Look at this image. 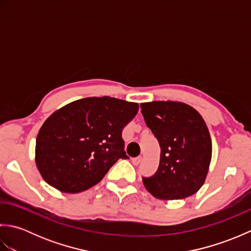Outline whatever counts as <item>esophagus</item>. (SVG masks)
I'll return each instance as SVG.
<instances>
[{"mask_svg":"<svg viewBox=\"0 0 251 251\" xmlns=\"http://www.w3.org/2000/svg\"><path fill=\"white\" fill-rule=\"evenodd\" d=\"M141 159H142V157L141 156H138V157H135V158H132V164L135 165V166H138V165L140 164V162H141Z\"/></svg>","mask_w":251,"mask_h":251,"instance_id":"34e87169","label":"esophagus"}]
</instances>
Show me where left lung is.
<instances>
[{
	"label": "left lung",
	"instance_id": "obj_1",
	"mask_svg": "<svg viewBox=\"0 0 251 251\" xmlns=\"http://www.w3.org/2000/svg\"><path fill=\"white\" fill-rule=\"evenodd\" d=\"M140 108L161 148L157 172L142 178L147 191L164 201L193 195L205 182L212 155L204 119L193 106L177 101H151Z\"/></svg>",
	"mask_w": 251,
	"mask_h": 251
}]
</instances>
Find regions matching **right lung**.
Masks as SVG:
<instances>
[{"instance_id": "right-lung-1", "label": "right lung", "mask_w": 251, "mask_h": 251, "mask_svg": "<svg viewBox=\"0 0 251 251\" xmlns=\"http://www.w3.org/2000/svg\"><path fill=\"white\" fill-rule=\"evenodd\" d=\"M137 102L104 97L73 101L47 117L35 142V164L47 183L65 193L97 184L124 151L122 131Z\"/></svg>"}]
</instances>
